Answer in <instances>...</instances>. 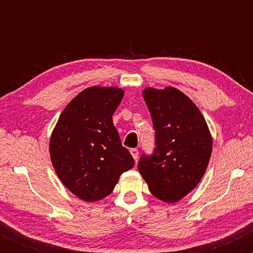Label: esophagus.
I'll return each instance as SVG.
<instances>
[{"instance_id":"34e87169","label":"esophagus","mask_w":253,"mask_h":253,"mask_svg":"<svg viewBox=\"0 0 253 253\" xmlns=\"http://www.w3.org/2000/svg\"><path fill=\"white\" fill-rule=\"evenodd\" d=\"M130 155H132L133 158H134V161H136V159H138V156H139L138 149H130Z\"/></svg>"}]
</instances>
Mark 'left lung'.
<instances>
[{
    "label": "left lung",
    "mask_w": 253,
    "mask_h": 253,
    "mask_svg": "<svg viewBox=\"0 0 253 253\" xmlns=\"http://www.w3.org/2000/svg\"><path fill=\"white\" fill-rule=\"evenodd\" d=\"M143 96L155 128V149L140 156L138 170L157 199L176 202L207 169L213 145L210 129L193 101L172 86L145 89Z\"/></svg>",
    "instance_id": "obj_1"
}]
</instances>
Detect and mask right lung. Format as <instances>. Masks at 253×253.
Masks as SVG:
<instances>
[{"label": "right lung", "instance_id": "right-lung-1", "mask_svg": "<svg viewBox=\"0 0 253 253\" xmlns=\"http://www.w3.org/2000/svg\"><path fill=\"white\" fill-rule=\"evenodd\" d=\"M124 97L119 88H86L66 106L52 133L50 155L71 193L92 202L108 196L134 159L123 146L113 114Z\"/></svg>", "mask_w": 253, "mask_h": 253}]
</instances>
